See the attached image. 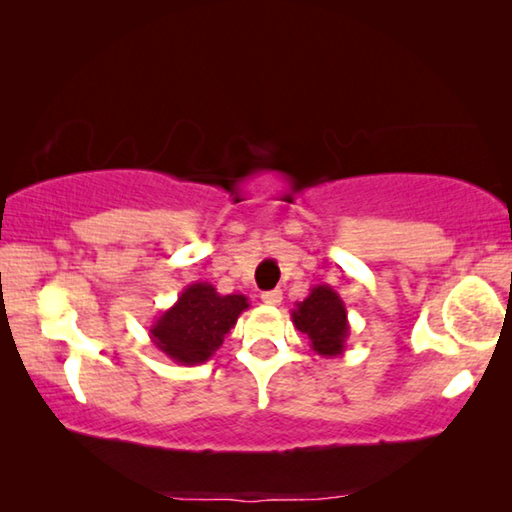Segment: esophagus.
<instances>
[{
	"instance_id": "esophagus-1",
	"label": "esophagus",
	"mask_w": 512,
	"mask_h": 512,
	"mask_svg": "<svg viewBox=\"0 0 512 512\" xmlns=\"http://www.w3.org/2000/svg\"><path fill=\"white\" fill-rule=\"evenodd\" d=\"M262 302L264 305H271V307H277L282 302V291L280 289H273V291H264L262 293Z\"/></svg>"
}]
</instances>
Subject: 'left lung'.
<instances>
[{"instance_id": "left-lung-1", "label": "left lung", "mask_w": 512, "mask_h": 512, "mask_svg": "<svg viewBox=\"0 0 512 512\" xmlns=\"http://www.w3.org/2000/svg\"><path fill=\"white\" fill-rule=\"evenodd\" d=\"M291 320L296 329L307 334L311 350L320 357H339L345 352L350 336L348 309L329 284H316L305 300L296 302Z\"/></svg>"}]
</instances>
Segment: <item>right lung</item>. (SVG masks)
<instances>
[{"mask_svg": "<svg viewBox=\"0 0 512 512\" xmlns=\"http://www.w3.org/2000/svg\"><path fill=\"white\" fill-rule=\"evenodd\" d=\"M248 307V298L241 293L221 296L210 282H194L153 320L151 341L180 366H198L212 359Z\"/></svg>", "mask_w": 512, "mask_h": 512, "instance_id": "obj_1", "label": "right lung"}]
</instances>
